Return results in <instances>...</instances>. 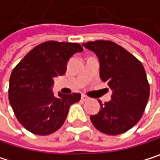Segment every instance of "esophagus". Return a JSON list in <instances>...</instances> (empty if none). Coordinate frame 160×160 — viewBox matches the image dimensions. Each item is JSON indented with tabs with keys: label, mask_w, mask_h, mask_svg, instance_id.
I'll use <instances>...</instances> for the list:
<instances>
[{
	"label": "esophagus",
	"mask_w": 160,
	"mask_h": 160,
	"mask_svg": "<svg viewBox=\"0 0 160 160\" xmlns=\"http://www.w3.org/2000/svg\"><path fill=\"white\" fill-rule=\"evenodd\" d=\"M81 99L83 100V101H87V100L88 99V96H86V95H82Z\"/></svg>",
	"instance_id": "esophagus-1"
}]
</instances>
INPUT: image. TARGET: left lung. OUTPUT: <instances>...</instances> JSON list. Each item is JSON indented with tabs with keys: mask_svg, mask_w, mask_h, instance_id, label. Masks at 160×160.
Here are the masks:
<instances>
[{
	"mask_svg": "<svg viewBox=\"0 0 160 160\" xmlns=\"http://www.w3.org/2000/svg\"><path fill=\"white\" fill-rule=\"evenodd\" d=\"M100 61V76L113 90L111 100L90 117L94 127L107 135H120L131 129L145 110L150 86L142 62L122 46L110 40L83 43Z\"/></svg>",
	"mask_w": 160,
	"mask_h": 160,
	"instance_id": "8db88e82",
	"label": "left lung"
}]
</instances>
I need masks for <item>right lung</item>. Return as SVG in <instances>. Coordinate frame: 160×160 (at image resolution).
<instances>
[{"label": "right lung", "instance_id": "obj_1", "mask_svg": "<svg viewBox=\"0 0 160 160\" xmlns=\"http://www.w3.org/2000/svg\"><path fill=\"white\" fill-rule=\"evenodd\" d=\"M79 43L45 41L33 48L13 69L8 88L9 103L16 118L33 134L50 135L60 128L71 105L80 101V93L54 97V77L66 72L69 58L82 52Z\"/></svg>", "mask_w": 160, "mask_h": 160}]
</instances>
